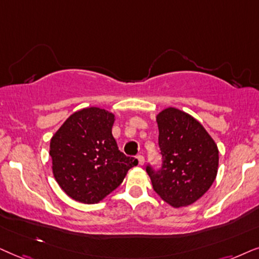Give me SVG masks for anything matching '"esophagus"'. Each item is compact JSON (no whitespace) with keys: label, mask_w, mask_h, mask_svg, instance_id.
Segmentation results:
<instances>
[{"label":"esophagus","mask_w":259,"mask_h":259,"mask_svg":"<svg viewBox=\"0 0 259 259\" xmlns=\"http://www.w3.org/2000/svg\"><path fill=\"white\" fill-rule=\"evenodd\" d=\"M137 160H139L140 165L144 164V156H143V155H139V156H137Z\"/></svg>","instance_id":"esophagus-1"}]
</instances>
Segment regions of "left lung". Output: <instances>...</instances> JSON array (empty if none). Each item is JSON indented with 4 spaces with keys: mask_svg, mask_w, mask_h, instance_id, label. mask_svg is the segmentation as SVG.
<instances>
[{
    "mask_svg": "<svg viewBox=\"0 0 259 259\" xmlns=\"http://www.w3.org/2000/svg\"><path fill=\"white\" fill-rule=\"evenodd\" d=\"M161 168L146 170L162 200L182 207L201 198L217 177L219 151L204 126L188 113L168 108L156 117Z\"/></svg>",
    "mask_w": 259,
    "mask_h": 259,
    "instance_id": "8db88e82",
    "label": "left lung"
}]
</instances>
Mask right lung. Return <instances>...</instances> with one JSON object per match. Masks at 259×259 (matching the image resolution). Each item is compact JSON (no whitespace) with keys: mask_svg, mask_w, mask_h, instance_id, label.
Wrapping results in <instances>:
<instances>
[{"mask_svg":"<svg viewBox=\"0 0 259 259\" xmlns=\"http://www.w3.org/2000/svg\"><path fill=\"white\" fill-rule=\"evenodd\" d=\"M115 116L99 108L74 112L51 140L55 180L68 196L97 204L122 184L137 158L119 151L111 129Z\"/></svg>","mask_w":259,"mask_h":259,"instance_id":"obj_1","label":"right lung"}]
</instances>
